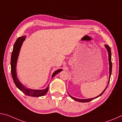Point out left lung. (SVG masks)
<instances>
[{
	"instance_id": "1",
	"label": "left lung",
	"mask_w": 122,
	"mask_h": 122,
	"mask_svg": "<svg viewBox=\"0 0 122 122\" xmlns=\"http://www.w3.org/2000/svg\"><path fill=\"white\" fill-rule=\"evenodd\" d=\"M105 47L107 49V50L108 51V58H109V81H108V85L109 84V81H110V76H111V74H112V53H111V49L110 48L109 46H108V45H105ZM108 85L106 87V88H105V89L102 92V93L101 94H100L99 96H97V97H94V98H91V99H76V98H75L74 97H72L71 95H70L69 93V95H70V97H71L72 99H73L75 100V101H79L80 102H89L92 101V100H93L94 99H96V98H97L98 97H99L101 96L102 94H103L104 93V92L106 91V89H107V88L108 87Z\"/></svg>"
}]
</instances>
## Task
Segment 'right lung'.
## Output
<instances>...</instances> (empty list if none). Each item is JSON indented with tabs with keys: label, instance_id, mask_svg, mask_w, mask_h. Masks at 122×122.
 Here are the masks:
<instances>
[{
	"label": "right lung",
	"instance_id": "add662e5",
	"mask_svg": "<svg viewBox=\"0 0 122 122\" xmlns=\"http://www.w3.org/2000/svg\"><path fill=\"white\" fill-rule=\"evenodd\" d=\"M25 36H23L21 37H19L16 40V42H15L13 46V49L11 55V59H10V66H11V73L14 82L16 86L20 89L21 91L25 94L26 95L29 96V97H42V96L44 95L47 93L49 89V86L46 87V89H42V90H35V89H31L28 88H27L25 86L21 84V82L19 80L18 77H17V74L16 72V63L17 60L18 58V56L19 55V52H20L21 47L22 46L23 42L25 39ZM62 71V69H59L56 71L54 73L52 74V77L56 75V74L59 73V72Z\"/></svg>",
	"mask_w": 122,
	"mask_h": 122
}]
</instances>
